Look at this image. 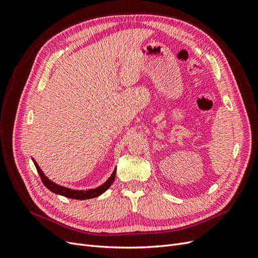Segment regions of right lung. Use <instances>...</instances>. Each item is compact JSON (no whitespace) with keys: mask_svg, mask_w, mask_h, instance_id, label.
Segmentation results:
<instances>
[{"mask_svg":"<svg viewBox=\"0 0 258 258\" xmlns=\"http://www.w3.org/2000/svg\"><path fill=\"white\" fill-rule=\"evenodd\" d=\"M32 160L36 167L38 174H40V176H41L43 184L47 187L50 191L57 194V195H61V196L67 197V198H71V199L85 200V199H91V198H96V197L100 196V195H102L108 188V187L112 185V183L115 179V175H116V169H115L113 171V173L111 174V176L107 178V181L105 183H103L102 185L97 187V188H91V189H87V190H75V189L68 188V187H64V186H60L56 183H53L52 181H50V179L44 174L41 168L38 167L37 162L34 159H32Z\"/></svg>","mask_w":258,"mask_h":258,"instance_id":"obj_1","label":"right lung"}]
</instances>
